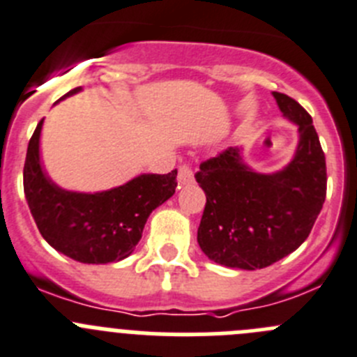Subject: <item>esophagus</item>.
Masks as SVG:
<instances>
[{
	"mask_svg": "<svg viewBox=\"0 0 357 357\" xmlns=\"http://www.w3.org/2000/svg\"><path fill=\"white\" fill-rule=\"evenodd\" d=\"M178 183H179V186H186V185H192V183H194V171H192V167H190L188 163H183V165H179Z\"/></svg>",
	"mask_w": 357,
	"mask_h": 357,
	"instance_id": "34e87169",
	"label": "esophagus"
}]
</instances>
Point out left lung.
Wrapping results in <instances>:
<instances>
[{
  "label": "left lung",
  "mask_w": 357,
  "mask_h": 357,
  "mask_svg": "<svg viewBox=\"0 0 357 357\" xmlns=\"http://www.w3.org/2000/svg\"><path fill=\"white\" fill-rule=\"evenodd\" d=\"M298 126L294 156L282 171L261 174L229 148L201 163L195 174L206 194L197 231L201 250L227 268H268L305 243L326 201V156L312 116L291 96L273 93Z\"/></svg>",
  "instance_id": "left-lung-1"
}]
</instances>
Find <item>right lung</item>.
Listing matches in <instances>:
<instances>
[{
	"label": "right lung",
	"instance_id": "right-lung-1",
	"mask_svg": "<svg viewBox=\"0 0 357 357\" xmlns=\"http://www.w3.org/2000/svg\"><path fill=\"white\" fill-rule=\"evenodd\" d=\"M81 91L72 89L63 98ZM61 98V100H63ZM43 119L29 139L24 194L40 234L59 254L82 264H109L128 257L142 238L153 209L176 192L178 171L141 174L105 192L84 194L56 185L40 162Z\"/></svg>",
	"mask_w": 357,
	"mask_h": 357
}]
</instances>
